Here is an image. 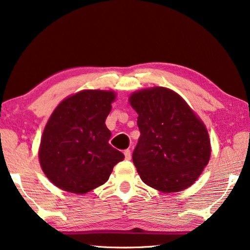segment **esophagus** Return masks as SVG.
I'll use <instances>...</instances> for the list:
<instances>
[{
  "mask_svg": "<svg viewBox=\"0 0 250 250\" xmlns=\"http://www.w3.org/2000/svg\"><path fill=\"white\" fill-rule=\"evenodd\" d=\"M125 156L126 160H130L131 159V152H130V150H125Z\"/></svg>",
  "mask_w": 250,
  "mask_h": 250,
  "instance_id": "esophagus-1",
  "label": "esophagus"
}]
</instances>
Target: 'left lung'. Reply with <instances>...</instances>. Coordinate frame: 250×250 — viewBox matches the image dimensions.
Here are the masks:
<instances>
[{
    "mask_svg": "<svg viewBox=\"0 0 250 250\" xmlns=\"http://www.w3.org/2000/svg\"><path fill=\"white\" fill-rule=\"evenodd\" d=\"M140 130L132 160L141 180L164 193L191 186L210 156L208 133L182 97L154 87L131 95Z\"/></svg>",
    "mask_w": 250,
    "mask_h": 250,
    "instance_id": "1",
    "label": "left lung"
}]
</instances>
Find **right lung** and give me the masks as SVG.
Instances as JSON below:
<instances>
[{"label": "right lung", "instance_id": "1", "mask_svg": "<svg viewBox=\"0 0 250 250\" xmlns=\"http://www.w3.org/2000/svg\"><path fill=\"white\" fill-rule=\"evenodd\" d=\"M115 92L83 90L66 98L50 116L42 137L40 162L46 176L64 191L84 194L104 184L125 159L109 145L105 119Z\"/></svg>", "mask_w": 250, "mask_h": 250}]
</instances>
